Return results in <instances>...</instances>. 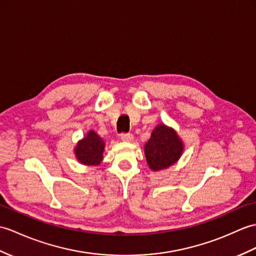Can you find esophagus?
Instances as JSON below:
<instances>
[{"instance_id": "esophagus-1", "label": "esophagus", "mask_w": 256, "mask_h": 256, "mask_svg": "<svg viewBox=\"0 0 256 256\" xmlns=\"http://www.w3.org/2000/svg\"><path fill=\"white\" fill-rule=\"evenodd\" d=\"M121 140L123 142H132L133 140V135L130 133H122L121 134Z\"/></svg>"}]
</instances>
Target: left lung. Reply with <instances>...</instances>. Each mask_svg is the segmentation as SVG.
<instances>
[{
  "label": "left lung",
  "mask_w": 256,
  "mask_h": 256,
  "mask_svg": "<svg viewBox=\"0 0 256 256\" xmlns=\"http://www.w3.org/2000/svg\"><path fill=\"white\" fill-rule=\"evenodd\" d=\"M144 150L150 168L154 171H159L169 168L179 160L184 145L174 128L164 124H159L152 130Z\"/></svg>",
  "instance_id": "1"
}]
</instances>
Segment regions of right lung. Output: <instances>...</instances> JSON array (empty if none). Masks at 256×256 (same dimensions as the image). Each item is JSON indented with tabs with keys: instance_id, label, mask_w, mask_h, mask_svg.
Instances as JSON below:
<instances>
[{
	"instance_id": "obj_1",
	"label": "right lung",
	"mask_w": 256,
	"mask_h": 256,
	"mask_svg": "<svg viewBox=\"0 0 256 256\" xmlns=\"http://www.w3.org/2000/svg\"><path fill=\"white\" fill-rule=\"evenodd\" d=\"M104 142L94 130H89L86 136L80 140L75 147L77 160L86 166H98L104 159Z\"/></svg>"
}]
</instances>
